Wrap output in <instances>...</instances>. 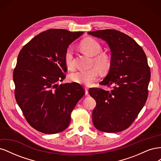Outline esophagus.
Here are the masks:
<instances>
[{"label": "esophagus", "mask_w": 161, "mask_h": 161, "mask_svg": "<svg viewBox=\"0 0 161 161\" xmlns=\"http://www.w3.org/2000/svg\"><path fill=\"white\" fill-rule=\"evenodd\" d=\"M89 94V91H88V89L87 88H85V95H87Z\"/></svg>", "instance_id": "obj_1"}]
</instances>
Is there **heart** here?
I'll list each match as a JSON object with an SVG mask.
<instances>
[{
    "label": "heart",
    "mask_w": 161,
    "mask_h": 161,
    "mask_svg": "<svg viewBox=\"0 0 161 161\" xmlns=\"http://www.w3.org/2000/svg\"><path fill=\"white\" fill-rule=\"evenodd\" d=\"M81 50L87 55L94 56L92 58V64L95 65L101 72L108 71L111 66L110 58L101 53L102 47L99 43L92 38H86L82 40L80 44ZM64 62L68 69L72 70L75 68L73 50L71 47L67 48L64 54ZM99 75V70L96 68L87 70H80L72 73L70 78L72 81L86 86L91 85Z\"/></svg>",
    "instance_id": "obj_1"
}]
</instances>
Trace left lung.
Returning <instances> with one entry per match:
<instances>
[{
	"label": "left lung",
	"instance_id": "obj_1",
	"mask_svg": "<svg viewBox=\"0 0 161 161\" xmlns=\"http://www.w3.org/2000/svg\"><path fill=\"white\" fill-rule=\"evenodd\" d=\"M88 34L108 43L111 52V66L100 84L114 85L111 91L89 90L97 103L92 114V123L100 131L119 132L130 127L147 101L150 79L147 58L142 47L122 32L104 30Z\"/></svg>",
	"mask_w": 161,
	"mask_h": 161
}]
</instances>
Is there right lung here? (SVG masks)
<instances>
[{
    "instance_id": "1",
    "label": "right lung",
    "mask_w": 161,
    "mask_h": 161,
    "mask_svg": "<svg viewBox=\"0 0 161 161\" xmlns=\"http://www.w3.org/2000/svg\"><path fill=\"white\" fill-rule=\"evenodd\" d=\"M83 33L51 29L31 39L19 53L13 71L14 96L27 122L40 132L66 129L71 112L85 95L76 82L57 84L66 78V50Z\"/></svg>"
}]
</instances>
